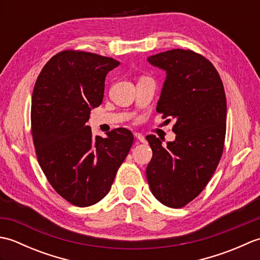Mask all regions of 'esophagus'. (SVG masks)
<instances>
[{
	"label": "esophagus",
	"instance_id": "esophagus-1",
	"mask_svg": "<svg viewBox=\"0 0 260 260\" xmlns=\"http://www.w3.org/2000/svg\"><path fill=\"white\" fill-rule=\"evenodd\" d=\"M134 136L136 137V140H139L140 142H142V143H145L146 142V140H145V136L144 135H142L141 133H135L134 134Z\"/></svg>",
	"mask_w": 260,
	"mask_h": 260
}]
</instances>
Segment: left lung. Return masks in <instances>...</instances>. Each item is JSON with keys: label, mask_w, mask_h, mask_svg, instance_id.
Masks as SVG:
<instances>
[{"label": "left lung", "mask_w": 260, "mask_h": 260, "mask_svg": "<svg viewBox=\"0 0 260 260\" xmlns=\"http://www.w3.org/2000/svg\"><path fill=\"white\" fill-rule=\"evenodd\" d=\"M147 61L167 71L157 113L174 118L173 142L167 147L148 135L153 156L146 168L153 196L164 206L182 208L196 199L221 158L227 120L222 80L214 66L192 50L173 49Z\"/></svg>", "instance_id": "obj_1"}]
</instances>
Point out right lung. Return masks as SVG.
Listing matches in <instances>:
<instances>
[{"instance_id":"1","label":"right lung","mask_w":260,"mask_h":260,"mask_svg":"<svg viewBox=\"0 0 260 260\" xmlns=\"http://www.w3.org/2000/svg\"><path fill=\"white\" fill-rule=\"evenodd\" d=\"M119 61L96 53L64 50L46 63L36 81L31 133L38 162L59 196L77 207L106 197L134 142L116 128L93 139L86 123L104 98L105 78Z\"/></svg>"}]
</instances>
